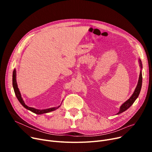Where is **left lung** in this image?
I'll return each mask as SVG.
<instances>
[{"mask_svg": "<svg viewBox=\"0 0 152 152\" xmlns=\"http://www.w3.org/2000/svg\"><path fill=\"white\" fill-rule=\"evenodd\" d=\"M139 61L140 68L142 69V65L141 60L139 59ZM142 71L140 70L139 81H138L137 85L136 86V88H135L133 94L131 95V97L127 101H126L123 103V104L120 107L119 112L117 113V115H119V114H120V113L124 112V111H125L126 110L128 109L133 104L134 102H135V100L137 99V98L138 97L139 95L140 94V90H141V87H142Z\"/></svg>", "mask_w": 152, "mask_h": 152, "instance_id": "1", "label": "left lung"}]
</instances>
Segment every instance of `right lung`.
<instances>
[{
	"label": "right lung",
	"mask_w": 152,
	"mask_h": 152,
	"mask_svg": "<svg viewBox=\"0 0 152 152\" xmlns=\"http://www.w3.org/2000/svg\"><path fill=\"white\" fill-rule=\"evenodd\" d=\"M16 69H15L13 71V78H12V84H13V89H14V92L15 94L16 95V97L18 99V101L20 102V103L21 104L25 107V108H26L28 110H30L31 111H32L33 113H34L36 114L37 115H41V114H44V113H49L50 111H54L55 110H57V108H58L60 106L57 107H53V108H47V109H44V110H39V109H36L34 108H32L30 107L27 106L25 103L24 102L22 97H21V95L20 94V92L19 91V89L18 87V85H17V79H16Z\"/></svg>",
	"instance_id": "add662e5"
}]
</instances>
